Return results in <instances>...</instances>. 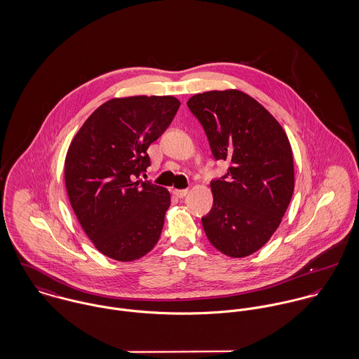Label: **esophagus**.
<instances>
[{
	"mask_svg": "<svg viewBox=\"0 0 359 359\" xmlns=\"http://www.w3.org/2000/svg\"><path fill=\"white\" fill-rule=\"evenodd\" d=\"M188 189H174L172 191V194L177 196V198H180V199H182V198H185L187 195H188Z\"/></svg>",
	"mask_w": 359,
	"mask_h": 359,
	"instance_id": "esophagus-1",
	"label": "esophagus"
}]
</instances>
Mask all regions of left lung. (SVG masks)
<instances>
[{"mask_svg":"<svg viewBox=\"0 0 359 359\" xmlns=\"http://www.w3.org/2000/svg\"><path fill=\"white\" fill-rule=\"evenodd\" d=\"M187 104L214 157L231 161L224 178L210 184L214 202L202 218L205 236L225 256H250L275 233L294 192L289 138L261 103L239 90L196 94Z\"/></svg>","mask_w":359,"mask_h":359,"instance_id":"left-lung-1","label":"left lung"}]
</instances>
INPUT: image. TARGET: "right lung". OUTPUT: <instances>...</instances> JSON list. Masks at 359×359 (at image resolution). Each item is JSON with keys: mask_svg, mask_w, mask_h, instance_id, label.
<instances>
[{"mask_svg": "<svg viewBox=\"0 0 359 359\" xmlns=\"http://www.w3.org/2000/svg\"><path fill=\"white\" fill-rule=\"evenodd\" d=\"M181 102L171 95L124 97L102 103L84 121L65 158L72 208L93 245L116 261H134L158 242L170 192L137 180L147 154Z\"/></svg>", "mask_w": 359, "mask_h": 359, "instance_id": "add662e5", "label": "right lung"}]
</instances>
